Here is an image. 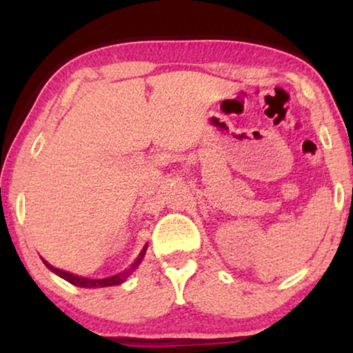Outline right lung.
<instances>
[{"mask_svg": "<svg viewBox=\"0 0 353 353\" xmlns=\"http://www.w3.org/2000/svg\"><path fill=\"white\" fill-rule=\"evenodd\" d=\"M145 249H148V245H144V249L141 250L139 257L136 259L134 264H132L129 269H125L124 272H119L116 275H111V277H106V279H88V277H81V275H74L71 272H66V270H61V269H56V267H52L51 264H48L46 261L44 262V265L48 267V269L51 270V272H54L56 275H59V277H63L64 281H68L72 285H78V287H84V289H94V287H111V285H119V283H123L125 279L129 277L134 270L137 269V265L141 264V261H143V257L145 255Z\"/></svg>", "mask_w": 353, "mask_h": 353, "instance_id": "1", "label": "right lung"}]
</instances>
